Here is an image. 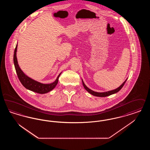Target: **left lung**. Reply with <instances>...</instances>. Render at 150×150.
Returning a JSON list of instances; mask_svg holds the SVG:
<instances>
[{
	"instance_id": "left-lung-1",
	"label": "left lung",
	"mask_w": 150,
	"mask_h": 150,
	"mask_svg": "<svg viewBox=\"0 0 150 150\" xmlns=\"http://www.w3.org/2000/svg\"><path fill=\"white\" fill-rule=\"evenodd\" d=\"M127 80V79L125 80V81L121 84V86H120L119 87H118L117 88L115 89L114 90L110 91H108V92H102V93L96 92H94V91H93L92 90L90 89L89 88H88L86 86V84H84V83L83 82V80H82V83H83V85L84 86V88L86 89V91L87 92H88L90 94H92V95L94 96L100 97H107V96H110V95H111V94H115V93L118 92L121 89V88L123 87V86L125 84V82H126Z\"/></svg>"
}]
</instances>
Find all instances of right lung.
<instances>
[{
  "label": "right lung",
  "mask_w": 150,
  "mask_h": 150,
  "mask_svg": "<svg viewBox=\"0 0 150 150\" xmlns=\"http://www.w3.org/2000/svg\"><path fill=\"white\" fill-rule=\"evenodd\" d=\"M17 48V44L16 45V48L14 50L13 62H14V67H15L17 75L23 86L30 91H31L33 92L39 93V94L48 93L51 91L52 89H53L56 87V86H57L58 78L61 73L59 74L56 80L53 83L50 84H42L29 78L22 71L21 69H20V67H19V65L18 64L17 57H16Z\"/></svg>",
  "instance_id": "1"
}]
</instances>
